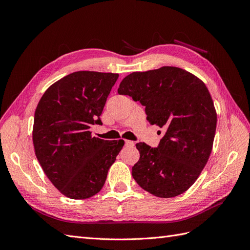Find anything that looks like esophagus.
Returning <instances> with one entry per match:
<instances>
[{"instance_id": "34e87169", "label": "esophagus", "mask_w": 250, "mask_h": 250, "mask_svg": "<svg viewBox=\"0 0 250 250\" xmlns=\"http://www.w3.org/2000/svg\"><path fill=\"white\" fill-rule=\"evenodd\" d=\"M125 146H127V147H133L134 146V142L126 140L125 141Z\"/></svg>"}]
</instances>
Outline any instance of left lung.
Masks as SVG:
<instances>
[{"label": "left lung", "mask_w": 250, "mask_h": 250, "mask_svg": "<svg viewBox=\"0 0 250 250\" xmlns=\"http://www.w3.org/2000/svg\"><path fill=\"white\" fill-rule=\"evenodd\" d=\"M118 93L139 101L149 123L165 129L156 148L135 145L140 160L132 177L156 197L183 194L200 175L213 148L217 115L208 87L183 69L163 66L129 74Z\"/></svg>", "instance_id": "1"}]
</instances>
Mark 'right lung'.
Listing matches in <instances>:
<instances>
[{"label":"right lung","instance_id":"right-lung-1","mask_svg":"<svg viewBox=\"0 0 250 250\" xmlns=\"http://www.w3.org/2000/svg\"><path fill=\"white\" fill-rule=\"evenodd\" d=\"M118 74L79 71L52 84L34 113L33 145L44 174L72 199L92 197L103 188L124 141L92 137Z\"/></svg>","mask_w":250,"mask_h":250}]
</instances>
